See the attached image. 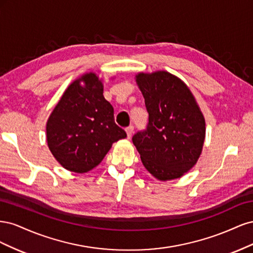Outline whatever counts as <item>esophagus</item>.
I'll return each mask as SVG.
<instances>
[{"mask_svg": "<svg viewBox=\"0 0 253 253\" xmlns=\"http://www.w3.org/2000/svg\"><path fill=\"white\" fill-rule=\"evenodd\" d=\"M126 136H127V139H129L132 137L133 133H134V127L133 126H128L126 128Z\"/></svg>", "mask_w": 253, "mask_h": 253, "instance_id": "1", "label": "esophagus"}]
</instances>
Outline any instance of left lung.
Returning a JSON list of instances; mask_svg holds the SVG:
<instances>
[{
    "label": "left lung",
    "instance_id": "left-lung-1",
    "mask_svg": "<svg viewBox=\"0 0 253 253\" xmlns=\"http://www.w3.org/2000/svg\"><path fill=\"white\" fill-rule=\"evenodd\" d=\"M149 113L148 127L133 136L142 165L160 181L180 178L196 165L206 121L187 84L166 71L135 76Z\"/></svg>",
    "mask_w": 253,
    "mask_h": 253
}]
</instances>
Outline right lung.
Segmentation results:
<instances>
[{
	"label": "right lung",
	"instance_id": "right-lung-1",
	"mask_svg": "<svg viewBox=\"0 0 253 253\" xmlns=\"http://www.w3.org/2000/svg\"><path fill=\"white\" fill-rule=\"evenodd\" d=\"M126 137L103 96L102 79L93 72L67 86L46 122V141L64 169L83 174L102 162L114 142Z\"/></svg>",
	"mask_w": 253,
	"mask_h": 253
}]
</instances>
